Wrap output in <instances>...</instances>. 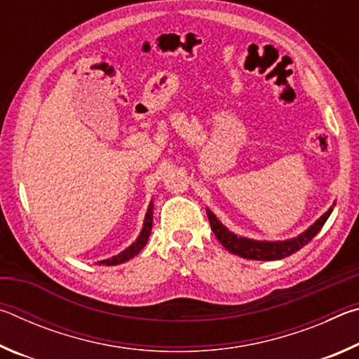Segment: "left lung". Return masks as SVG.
Returning a JSON list of instances; mask_svg holds the SVG:
<instances>
[{
  "label": "left lung",
  "instance_id": "obj_1",
  "mask_svg": "<svg viewBox=\"0 0 359 359\" xmlns=\"http://www.w3.org/2000/svg\"><path fill=\"white\" fill-rule=\"evenodd\" d=\"M336 205V204H332ZM332 212V208L325 212L317 222H315L311 228L304 231L302 234L297 236L294 239L288 241H277V242H269V241H253L247 238H241V236L231 233L220 223V220L212 214L208 209V217L210 222V228L214 231L215 238L220 241V244L226 248L228 252L238 255V257L247 258V259H258V261H272V259H282L287 258L294 252L301 250L304 245H307L315 236H317L318 231L323 228L327 218H330Z\"/></svg>",
  "mask_w": 359,
  "mask_h": 359
}]
</instances>
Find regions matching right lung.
<instances>
[{"mask_svg":"<svg viewBox=\"0 0 359 359\" xmlns=\"http://www.w3.org/2000/svg\"><path fill=\"white\" fill-rule=\"evenodd\" d=\"M151 222H154V203H150V205H149L147 214H145V218H144V226H142L141 234H139V238L135 242H133V244L128 248H125L123 252H120L118 255H115V257H112V258L98 261V264H102V266H117V264L125 263V261L131 259L133 257H136V255L145 247V244H147V241L150 238Z\"/></svg>","mask_w":359,"mask_h":359,"instance_id":"1","label":"right lung"}]
</instances>
